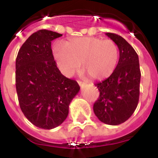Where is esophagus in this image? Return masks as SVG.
Instances as JSON below:
<instances>
[{
  "label": "esophagus",
  "instance_id": "1",
  "mask_svg": "<svg viewBox=\"0 0 158 158\" xmlns=\"http://www.w3.org/2000/svg\"><path fill=\"white\" fill-rule=\"evenodd\" d=\"M77 83H78V85L81 86V87H83V86H85V83L83 81H77Z\"/></svg>",
  "mask_w": 158,
  "mask_h": 158
}]
</instances>
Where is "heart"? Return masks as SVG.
<instances>
[{"instance_id":"b5f03b06","label":"heart","mask_w":158,"mask_h":158,"mask_svg":"<svg viewBox=\"0 0 158 158\" xmlns=\"http://www.w3.org/2000/svg\"><path fill=\"white\" fill-rule=\"evenodd\" d=\"M53 55L61 72L71 77L79 69L81 62L85 71L93 80L111 76L118 61V46L112 40L96 37L75 38L53 46Z\"/></svg>"}]
</instances>
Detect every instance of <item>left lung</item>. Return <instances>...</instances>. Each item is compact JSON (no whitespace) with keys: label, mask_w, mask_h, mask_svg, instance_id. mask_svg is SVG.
<instances>
[{"label":"left lung","mask_w":158,"mask_h":158,"mask_svg":"<svg viewBox=\"0 0 158 158\" xmlns=\"http://www.w3.org/2000/svg\"><path fill=\"white\" fill-rule=\"evenodd\" d=\"M106 35L118 46L119 59L112 74L95 85L100 96L93 111L102 123L118 125L127 120L139 104V60L135 49L123 38L114 33H106Z\"/></svg>","instance_id":"obj_1"}]
</instances>
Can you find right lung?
Listing matches in <instances>:
<instances>
[{"instance_id": "1", "label": "right lung", "mask_w": 158, "mask_h": 158, "mask_svg": "<svg viewBox=\"0 0 158 158\" xmlns=\"http://www.w3.org/2000/svg\"><path fill=\"white\" fill-rule=\"evenodd\" d=\"M62 35L40 30L27 39L16 60V88L19 107L35 126L50 130L62 124L69 105L80 90L77 82L65 77L56 65L51 41Z\"/></svg>"}]
</instances>
